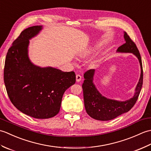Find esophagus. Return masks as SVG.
Segmentation results:
<instances>
[{"label": "esophagus", "mask_w": 151, "mask_h": 151, "mask_svg": "<svg viewBox=\"0 0 151 151\" xmlns=\"http://www.w3.org/2000/svg\"><path fill=\"white\" fill-rule=\"evenodd\" d=\"M76 82H79L82 80V76L80 75H78V74H77V75H76Z\"/></svg>", "instance_id": "1"}]
</instances>
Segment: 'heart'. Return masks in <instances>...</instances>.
Listing matches in <instances>:
<instances>
[{
	"label": "heart",
	"instance_id": "1",
	"mask_svg": "<svg viewBox=\"0 0 151 151\" xmlns=\"http://www.w3.org/2000/svg\"><path fill=\"white\" fill-rule=\"evenodd\" d=\"M98 49V47L97 46V47H95V48H94V49H92V51H93V50H95L96 49Z\"/></svg>",
	"mask_w": 151,
	"mask_h": 151
}]
</instances>
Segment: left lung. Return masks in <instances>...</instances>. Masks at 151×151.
<instances>
[{"label": "left lung", "instance_id": "obj_1", "mask_svg": "<svg viewBox=\"0 0 151 151\" xmlns=\"http://www.w3.org/2000/svg\"><path fill=\"white\" fill-rule=\"evenodd\" d=\"M124 38L125 43L118 48L117 52L132 53L137 58L141 67V75L139 82L136 87L133 97L125 101L113 100L104 97L96 88L93 83L95 69H89L86 71L84 75L85 80L82 84L84 106L87 114L96 120H111L119 115L127 113L135 104L142 89L143 85V67L139 52L136 44L125 32H124Z\"/></svg>", "mask_w": 151, "mask_h": 151}]
</instances>
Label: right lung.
I'll return each mask as SVG.
<instances>
[{
    "label": "right lung",
    "mask_w": 151,
    "mask_h": 151,
    "mask_svg": "<svg viewBox=\"0 0 151 151\" xmlns=\"http://www.w3.org/2000/svg\"><path fill=\"white\" fill-rule=\"evenodd\" d=\"M42 28L34 26L22 32L8 51L4 69V84L12 104L36 119L50 118L58 114L63 93L76 82L75 72L41 67L31 62L29 40Z\"/></svg>",
    "instance_id": "add662e5"
}]
</instances>
